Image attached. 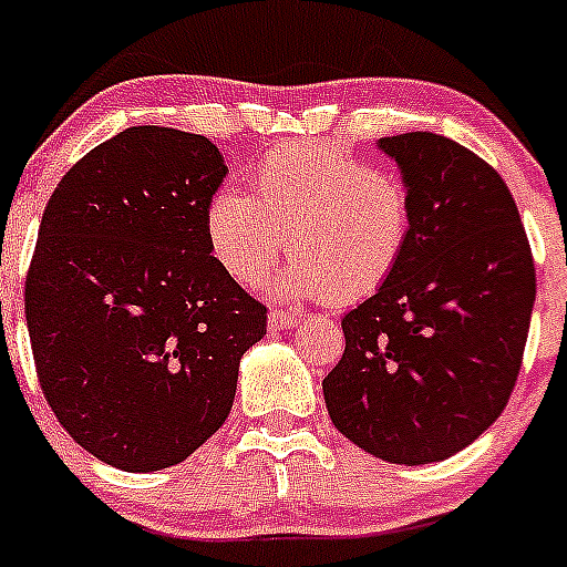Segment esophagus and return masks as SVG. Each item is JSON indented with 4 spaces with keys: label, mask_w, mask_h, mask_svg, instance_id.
Here are the masks:
<instances>
[{
    "label": "esophagus",
    "mask_w": 567,
    "mask_h": 567,
    "mask_svg": "<svg viewBox=\"0 0 567 567\" xmlns=\"http://www.w3.org/2000/svg\"><path fill=\"white\" fill-rule=\"evenodd\" d=\"M297 321H300V316L291 313V310H270V313H267V324H270V330H289V327H295Z\"/></svg>",
    "instance_id": "obj_1"
}]
</instances>
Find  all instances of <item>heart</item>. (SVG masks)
I'll return each mask as SVG.
<instances>
[{"label": "heart", "instance_id": "b5f03b06", "mask_svg": "<svg viewBox=\"0 0 567 567\" xmlns=\"http://www.w3.org/2000/svg\"><path fill=\"white\" fill-rule=\"evenodd\" d=\"M254 192L221 186L205 205L208 248L235 281L259 278L289 243L300 259L272 291L351 306L389 284L411 246L405 186L332 143L267 154L254 169Z\"/></svg>", "mask_w": 567, "mask_h": 567}]
</instances>
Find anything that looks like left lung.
Segmentation results:
<instances>
[{
    "instance_id": "left-lung-1",
    "label": "left lung",
    "mask_w": 567,
    "mask_h": 567,
    "mask_svg": "<svg viewBox=\"0 0 567 567\" xmlns=\"http://www.w3.org/2000/svg\"><path fill=\"white\" fill-rule=\"evenodd\" d=\"M413 205L398 272L343 316L321 389L332 424L379 460L427 465L495 422L525 354L535 267L501 175L432 132L381 137Z\"/></svg>"
}]
</instances>
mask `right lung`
Listing matches in <instances>:
<instances>
[{
	"mask_svg": "<svg viewBox=\"0 0 567 567\" xmlns=\"http://www.w3.org/2000/svg\"><path fill=\"white\" fill-rule=\"evenodd\" d=\"M203 135L130 126L48 199L27 327L48 405L126 473L178 465L227 422L267 310L210 257L205 205L227 178Z\"/></svg>",
	"mask_w": 567,
	"mask_h": 567,
	"instance_id": "right-lung-1",
	"label": "right lung"
}]
</instances>
